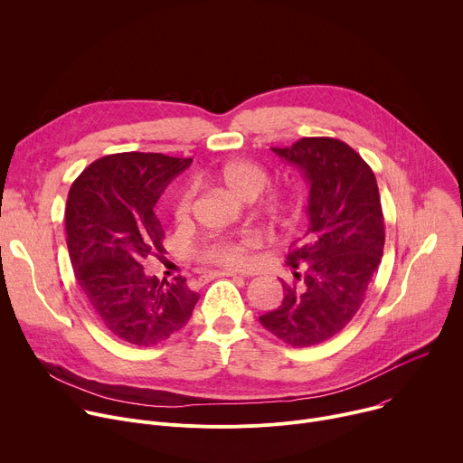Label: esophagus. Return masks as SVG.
I'll list each match as a JSON object with an SVG mask.
<instances>
[{
  "label": "esophagus",
  "instance_id": "obj_1",
  "mask_svg": "<svg viewBox=\"0 0 463 463\" xmlns=\"http://www.w3.org/2000/svg\"><path fill=\"white\" fill-rule=\"evenodd\" d=\"M235 276H241V274L235 272V270H217V272H210L208 276H203V278L213 279V278H235Z\"/></svg>",
  "mask_w": 463,
  "mask_h": 463
}]
</instances>
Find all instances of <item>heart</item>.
<instances>
[{
    "label": "heart",
    "instance_id": "heart-1",
    "mask_svg": "<svg viewBox=\"0 0 463 463\" xmlns=\"http://www.w3.org/2000/svg\"><path fill=\"white\" fill-rule=\"evenodd\" d=\"M221 184L239 198L251 200L258 196L269 185V173L253 162L248 160H235L228 162L219 171ZM194 203V189L184 187L175 202V221L178 224H187L193 213ZM270 208L276 213L287 212V200L281 194L270 196ZM260 239L255 235H239V237H213L205 241L200 250L198 258L200 261L208 265L226 267V269H244L250 263V251L258 248Z\"/></svg>",
    "mask_w": 463,
    "mask_h": 463
}]
</instances>
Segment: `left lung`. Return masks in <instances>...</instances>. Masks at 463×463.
<instances>
[{
	"mask_svg": "<svg viewBox=\"0 0 463 463\" xmlns=\"http://www.w3.org/2000/svg\"><path fill=\"white\" fill-rule=\"evenodd\" d=\"M272 150L309 182V228L288 251L294 281H281V305L260 322L294 347H311L361 309L384 248L381 196L370 165L340 139L301 137Z\"/></svg>",
	"mask_w": 463,
	"mask_h": 463,
	"instance_id": "obj_1",
	"label": "left lung"
}]
</instances>
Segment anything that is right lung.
I'll return each instance as SVG.
<instances>
[{
  "label": "right lung",
  "mask_w": 463,
  "mask_h": 463,
  "mask_svg": "<svg viewBox=\"0 0 463 463\" xmlns=\"http://www.w3.org/2000/svg\"><path fill=\"white\" fill-rule=\"evenodd\" d=\"M191 162L158 152L110 154L86 167L68 194L75 278L105 327L139 347L171 338L198 301L185 278L160 281L143 269L148 255L164 251L165 233L154 205Z\"/></svg>",
  "instance_id": "right-lung-1"
}]
</instances>
